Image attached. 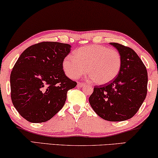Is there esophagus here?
Here are the masks:
<instances>
[{
  "label": "esophagus",
  "mask_w": 158,
  "mask_h": 158,
  "mask_svg": "<svg viewBox=\"0 0 158 158\" xmlns=\"http://www.w3.org/2000/svg\"><path fill=\"white\" fill-rule=\"evenodd\" d=\"M85 85V84L82 83V82H78V84H77V86L78 87H82Z\"/></svg>",
  "instance_id": "obj_1"
}]
</instances>
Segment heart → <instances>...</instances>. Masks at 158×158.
<instances>
[{
    "label": "heart",
    "instance_id": "heart-1",
    "mask_svg": "<svg viewBox=\"0 0 158 158\" xmlns=\"http://www.w3.org/2000/svg\"><path fill=\"white\" fill-rule=\"evenodd\" d=\"M74 56L67 55L63 60V69L69 78L77 79L86 72L94 83L105 84L119 74L121 56L116 49L106 46L88 45L77 49Z\"/></svg>",
    "mask_w": 158,
    "mask_h": 158
}]
</instances>
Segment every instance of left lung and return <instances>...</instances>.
<instances>
[{
  "label": "left lung",
  "instance_id": "1",
  "mask_svg": "<svg viewBox=\"0 0 158 158\" xmlns=\"http://www.w3.org/2000/svg\"><path fill=\"white\" fill-rule=\"evenodd\" d=\"M121 56V67L116 78L95 86L89 101L94 111L109 121L130 119L139 110L147 95L148 72L142 60L128 47L110 42Z\"/></svg>",
  "mask_w": 158,
  "mask_h": 158
}]
</instances>
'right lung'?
Instances as JSON below:
<instances>
[{
    "label": "right lung",
    "mask_w": 158,
    "mask_h": 158,
    "mask_svg": "<svg viewBox=\"0 0 158 158\" xmlns=\"http://www.w3.org/2000/svg\"><path fill=\"white\" fill-rule=\"evenodd\" d=\"M71 45L42 42L27 48L12 70L10 96L19 114L31 123L51 119L64 106L77 82L65 75L63 60Z\"/></svg>",
    "instance_id": "right-lung-1"
}]
</instances>
